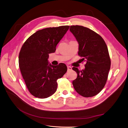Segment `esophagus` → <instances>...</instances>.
Segmentation results:
<instances>
[{
    "mask_svg": "<svg viewBox=\"0 0 128 128\" xmlns=\"http://www.w3.org/2000/svg\"><path fill=\"white\" fill-rule=\"evenodd\" d=\"M67 67H68V70H72V68L71 67V66H67Z\"/></svg>",
    "mask_w": 128,
    "mask_h": 128,
    "instance_id": "1",
    "label": "esophagus"
}]
</instances>
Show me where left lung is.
<instances>
[{"label": "left lung", "instance_id": "8db88e82", "mask_svg": "<svg viewBox=\"0 0 128 128\" xmlns=\"http://www.w3.org/2000/svg\"><path fill=\"white\" fill-rule=\"evenodd\" d=\"M70 31L78 43V55L86 62L80 71L73 68L77 74L73 85L81 96H94L102 90L108 78L111 65L108 48L102 37L88 28L71 26Z\"/></svg>", "mask_w": 128, "mask_h": 128}]
</instances>
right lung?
Here are the masks:
<instances>
[{
    "mask_svg": "<svg viewBox=\"0 0 128 128\" xmlns=\"http://www.w3.org/2000/svg\"><path fill=\"white\" fill-rule=\"evenodd\" d=\"M70 26L47 28L31 36L23 44L19 55L22 76L30 92L39 98H46L56 92L57 80L67 72L64 63L49 64L48 54L56 51L57 44Z\"/></svg>",
    "mask_w": 128,
    "mask_h": 128,
    "instance_id": "1",
    "label": "right lung"
}]
</instances>
